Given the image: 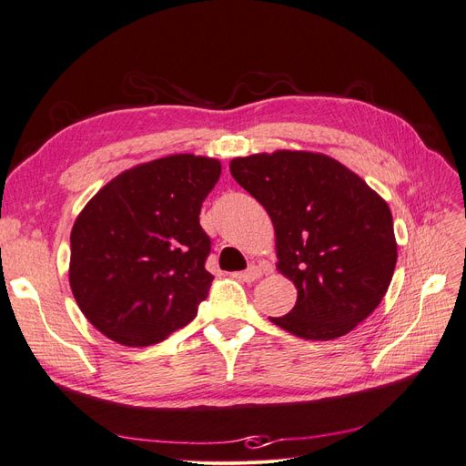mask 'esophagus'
I'll use <instances>...</instances> for the list:
<instances>
[{"instance_id":"34e87169","label":"esophagus","mask_w":466,"mask_h":466,"mask_svg":"<svg viewBox=\"0 0 466 466\" xmlns=\"http://www.w3.org/2000/svg\"><path fill=\"white\" fill-rule=\"evenodd\" d=\"M262 276V268L257 264H250L245 272H241V279L247 281V284H252V281H257Z\"/></svg>"}]
</instances>
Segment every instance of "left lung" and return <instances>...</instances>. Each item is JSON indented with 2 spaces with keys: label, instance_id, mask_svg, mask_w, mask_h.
Returning <instances> with one entry per match:
<instances>
[{
  "label": "left lung",
  "instance_id": "8db88e82",
  "mask_svg": "<svg viewBox=\"0 0 466 466\" xmlns=\"http://www.w3.org/2000/svg\"><path fill=\"white\" fill-rule=\"evenodd\" d=\"M229 168L270 216L276 268L298 288L291 311L270 320L303 340L354 330L383 301L397 266L389 204L324 153H255Z\"/></svg>",
  "mask_w": 466,
  "mask_h": 466
}]
</instances>
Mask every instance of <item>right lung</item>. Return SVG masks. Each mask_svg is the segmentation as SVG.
<instances>
[{
  "mask_svg": "<svg viewBox=\"0 0 466 466\" xmlns=\"http://www.w3.org/2000/svg\"><path fill=\"white\" fill-rule=\"evenodd\" d=\"M219 175L214 157L168 155L120 173L79 211L69 286L98 332L151 346L198 315L214 279L200 208Z\"/></svg>",
  "mask_w": 466,
  "mask_h": 466,
  "instance_id": "obj_1",
  "label": "right lung"
}]
</instances>
